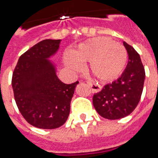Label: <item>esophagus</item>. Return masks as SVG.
Instances as JSON below:
<instances>
[{
	"mask_svg": "<svg viewBox=\"0 0 158 158\" xmlns=\"http://www.w3.org/2000/svg\"><path fill=\"white\" fill-rule=\"evenodd\" d=\"M87 84H89V86L91 88L92 91L94 92V93H98V92L101 91L102 87L100 85H98V84H96L95 82L89 80V81L87 82Z\"/></svg>",
	"mask_w": 158,
	"mask_h": 158,
	"instance_id": "1",
	"label": "esophagus"
}]
</instances>
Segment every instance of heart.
Here are the masks:
<instances>
[{
    "mask_svg": "<svg viewBox=\"0 0 158 158\" xmlns=\"http://www.w3.org/2000/svg\"><path fill=\"white\" fill-rule=\"evenodd\" d=\"M89 62L92 74L102 81L109 82L122 74L127 62V52L120 43L105 37L93 38L81 43L64 63L73 71H78L83 63Z\"/></svg>",
    "mask_w": 158,
    "mask_h": 158,
    "instance_id": "b5f03b06",
    "label": "heart"
}]
</instances>
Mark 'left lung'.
I'll return each mask as SVG.
<instances>
[{
  "instance_id": "8db88e82",
  "label": "left lung",
  "mask_w": 158,
  "mask_h": 158,
  "mask_svg": "<svg viewBox=\"0 0 158 158\" xmlns=\"http://www.w3.org/2000/svg\"><path fill=\"white\" fill-rule=\"evenodd\" d=\"M129 60L121 76L103 87L93 98V104L99 115L108 120L125 117L139 102L143 89L145 70L139 53L125 42L123 43Z\"/></svg>"
}]
</instances>
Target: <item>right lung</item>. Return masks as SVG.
Wrapping results in <instances>:
<instances>
[{
    "instance_id": "add662e5",
    "label": "right lung",
    "mask_w": 158,
    "mask_h": 158,
    "mask_svg": "<svg viewBox=\"0 0 158 158\" xmlns=\"http://www.w3.org/2000/svg\"><path fill=\"white\" fill-rule=\"evenodd\" d=\"M60 40L46 39L28 49L18 60L12 88L21 115L34 127L52 130L65 123L70 102L79 81L65 84L58 79L51 56Z\"/></svg>"
}]
</instances>
